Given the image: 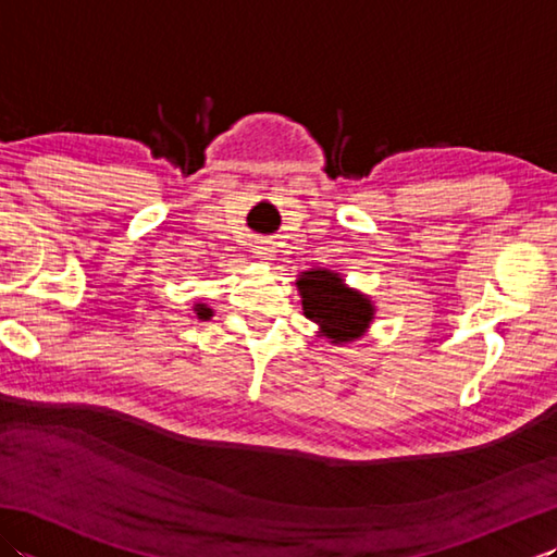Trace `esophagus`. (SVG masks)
<instances>
[{
  "instance_id": "34e87169",
  "label": "esophagus",
  "mask_w": 557,
  "mask_h": 557,
  "mask_svg": "<svg viewBox=\"0 0 557 557\" xmlns=\"http://www.w3.org/2000/svg\"><path fill=\"white\" fill-rule=\"evenodd\" d=\"M253 253H256L258 260H272L277 251H275V244L260 239V242L253 244Z\"/></svg>"
}]
</instances>
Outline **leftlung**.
Listing matches in <instances>:
<instances>
[{"label":"left lung","instance_id":"left-lung-1","mask_svg":"<svg viewBox=\"0 0 557 557\" xmlns=\"http://www.w3.org/2000/svg\"><path fill=\"white\" fill-rule=\"evenodd\" d=\"M301 292L304 315L321 325L333 342H349L361 337L373 318L371 301L359 292L342 285L335 272L309 270L297 282Z\"/></svg>","mask_w":557,"mask_h":557}]
</instances>
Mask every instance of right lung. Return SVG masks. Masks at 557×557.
I'll return each mask as SVG.
<instances>
[{
  "instance_id": "1",
  "label": "right lung",
  "mask_w": 557,
  "mask_h": 557,
  "mask_svg": "<svg viewBox=\"0 0 557 557\" xmlns=\"http://www.w3.org/2000/svg\"><path fill=\"white\" fill-rule=\"evenodd\" d=\"M210 313H212L210 309H206V306L198 304V315H200V318H210Z\"/></svg>"
}]
</instances>
